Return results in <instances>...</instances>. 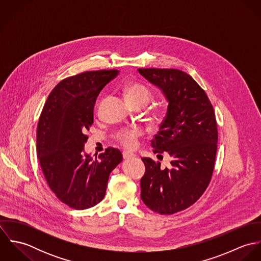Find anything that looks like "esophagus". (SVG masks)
<instances>
[{
	"label": "esophagus",
	"instance_id": "34e87169",
	"mask_svg": "<svg viewBox=\"0 0 261 261\" xmlns=\"http://www.w3.org/2000/svg\"><path fill=\"white\" fill-rule=\"evenodd\" d=\"M122 156H123L124 160H127V159H130V158L136 156V154L133 153V152H129V151H127V150H123V151H122Z\"/></svg>",
	"mask_w": 261,
	"mask_h": 261
}]
</instances>
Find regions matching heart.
I'll return each instance as SVG.
<instances>
[{
	"mask_svg": "<svg viewBox=\"0 0 261 261\" xmlns=\"http://www.w3.org/2000/svg\"><path fill=\"white\" fill-rule=\"evenodd\" d=\"M124 94L128 102L134 107L145 108L152 98V93L149 88L139 82H130L124 88ZM166 112L156 109L152 111V116L158 120H163ZM143 135V129L140 127H124L121 128L116 136L117 141L127 149H134L137 146L138 139Z\"/></svg>",
	"mask_w": 261,
	"mask_h": 261,
	"instance_id": "obj_1",
	"label": "heart"
}]
</instances>
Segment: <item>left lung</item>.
I'll return each instance as SVG.
<instances>
[{"instance_id": "left-lung-1", "label": "left lung", "mask_w": 261, "mask_h": 261, "mask_svg": "<svg viewBox=\"0 0 261 261\" xmlns=\"http://www.w3.org/2000/svg\"><path fill=\"white\" fill-rule=\"evenodd\" d=\"M159 86L168 101L167 115L151 140L153 152L168 153L171 166L143 158L141 198L153 212L172 215L183 211L204 194L212 179L218 129L213 107L202 87L178 69L139 68ZM163 159V155H162Z\"/></svg>"}]
</instances>
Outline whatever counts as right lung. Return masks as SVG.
Returning a JSON list of instances; mask_svg holds the SVG:
<instances>
[{"instance_id": "obj_1", "label": "right lung", "mask_w": 261, "mask_h": 261, "mask_svg": "<svg viewBox=\"0 0 261 261\" xmlns=\"http://www.w3.org/2000/svg\"><path fill=\"white\" fill-rule=\"evenodd\" d=\"M118 73L86 71L61 80L38 121L37 156L45 180L62 203L76 210L93 207L105 198L110 174L122 161L121 152L112 147L95 160L83 152L95 100Z\"/></svg>"}]
</instances>
